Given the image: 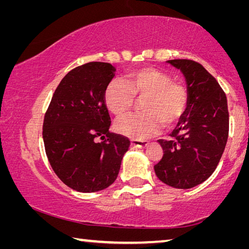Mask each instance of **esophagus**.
<instances>
[{
	"mask_svg": "<svg viewBox=\"0 0 249 249\" xmlns=\"http://www.w3.org/2000/svg\"><path fill=\"white\" fill-rule=\"evenodd\" d=\"M130 145L133 147H136V148H145L149 145L148 142H142V141H132Z\"/></svg>",
	"mask_w": 249,
	"mask_h": 249,
	"instance_id": "34e87169",
	"label": "esophagus"
}]
</instances>
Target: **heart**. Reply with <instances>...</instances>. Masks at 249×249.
Returning <instances> with one entry per match:
<instances>
[{"label": "heart", "mask_w": 249, "mask_h": 249, "mask_svg": "<svg viewBox=\"0 0 249 249\" xmlns=\"http://www.w3.org/2000/svg\"><path fill=\"white\" fill-rule=\"evenodd\" d=\"M104 104L116 117H123L132 111L135 100L142 101L140 114L120 120L116 132L135 141L155 136L161 129L172 128L180 123L187 113L190 93L181 81L151 67L130 71L124 81L112 80L103 93Z\"/></svg>", "instance_id": "heart-1"}]
</instances>
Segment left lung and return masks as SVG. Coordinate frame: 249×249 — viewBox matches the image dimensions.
<instances>
[{
    "label": "left lung",
    "instance_id": "1",
    "mask_svg": "<svg viewBox=\"0 0 249 249\" xmlns=\"http://www.w3.org/2000/svg\"><path fill=\"white\" fill-rule=\"evenodd\" d=\"M185 77L190 102L170 140H159L163 155L155 165L159 180L177 189H190L213 174L229 137L225 92L201 64L189 59L168 60Z\"/></svg>",
    "mask_w": 249,
    "mask_h": 249
}]
</instances>
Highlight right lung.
Here are the masks:
<instances>
[{
	"label": "right lung",
	"instance_id": "obj_1",
	"mask_svg": "<svg viewBox=\"0 0 249 249\" xmlns=\"http://www.w3.org/2000/svg\"><path fill=\"white\" fill-rule=\"evenodd\" d=\"M114 71L111 64L99 61L69 71L46 111V155L58 178L75 191L96 192L109 187L129 148L127 137L109 132L111 117L103 100Z\"/></svg>",
	"mask_w": 249,
	"mask_h": 249
}]
</instances>
